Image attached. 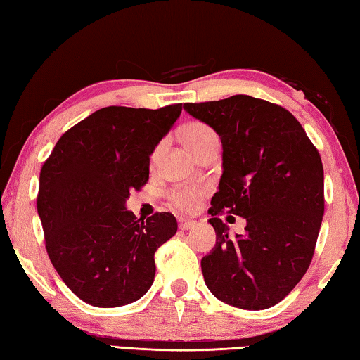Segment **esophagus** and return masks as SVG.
<instances>
[{
    "label": "esophagus",
    "mask_w": 360,
    "mask_h": 360,
    "mask_svg": "<svg viewBox=\"0 0 360 360\" xmlns=\"http://www.w3.org/2000/svg\"><path fill=\"white\" fill-rule=\"evenodd\" d=\"M195 225H197V221H192V219H181L179 229L181 230H188V229L195 227Z\"/></svg>",
    "instance_id": "esophagus-1"
}]
</instances>
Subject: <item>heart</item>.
I'll use <instances>...</instances> for the list:
<instances>
[{"label":"heart","instance_id":"1","mask_svg":"<svg viewBox=\"0 0 360 360\" xmlns=\"http://www.w3.org/2000/svg\"><path fill=\"white\" fill-rule=\"evenodd\" d=\"M182 143L186 144V148L192 152L193 155H197L200 150L206 148L210 143L219 141L216 131L211 129L210 125L202 124V122H191L184 129L181 130ZM203 191L198 187H181L176 188L169 193V200L172 203L182 211H195L198 208L200 198H202Z\"/></svg>","mask_w":360,"mask_h":360}]
</instances>
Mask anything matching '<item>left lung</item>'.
<instances>
[{
	"mask_svg": "<svg viewBox=\"0 0 360 360\" xmlns=\"http://www.w3.org/2000/svg\"><path fill=\"white\" fill-rule=\"evenodd\" d=\"M222 143V176L211 198L216 245L202 259L205 283L241 309L275 307L307 273L324 216V168L318 149L288 109L249 95L186 103ZM224 210L247 219L228 236Z\"/></svg>",
	"mask_w": 360,
	"mask_h": 360,
	"instance_id": "8db88e82",
	"label": "left lung"
}]
</instances>
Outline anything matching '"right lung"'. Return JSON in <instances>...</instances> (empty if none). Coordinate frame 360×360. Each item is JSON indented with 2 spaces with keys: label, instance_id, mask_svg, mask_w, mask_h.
Wrapping results in <instances>:
<instances>
[{
  "label": "right lung",
  "instance_id": "add662e5",
  "mask_svg": "<svg viewBox=\"0 0 360 360\" xmlns=\"http://www.w3.org/2000/svg\"><path fill=\"white\" fill-rule=\"evenodd\" d=\"M181 111L182 103L98 109L63 133L41 168L38 214L49 259L92 307L141 298L154 283L155 251L178 231L172 212L144 222L125 202L148 182L149 157Z\"/></svg>",
  "mask_w": 360,
  "mask_h": 360
}]
</instances>
